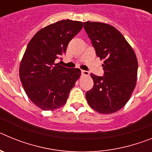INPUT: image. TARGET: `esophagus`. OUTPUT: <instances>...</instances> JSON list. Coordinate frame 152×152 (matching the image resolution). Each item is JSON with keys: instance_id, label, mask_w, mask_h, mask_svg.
Wrapping results in <instances>:
<instances>
[{"instance_id": "34e87169", "label": "esophagus", "mask_w": 152, "mask_h": 152, "mask_svg": "<svg viewBox=\"0 0 152 152\" xmlns=\"http://www.w3.org/2000/svg\"><path fill=\"white\" fill-rule=\"evenodd\" d=\"M81 75H89V72L84 70H81Z\"/></svg>"}]
</instances>
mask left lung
<instances>
[{"mask_svg":"<svg viewBox=\"0 0 152 152\" xmlns=\"http://www.w3.org/2000/svg\"><path fill=\"white\" fill-rule=\"evenodd\" d=\"M96 55L104 59L103 76L91 74L94 87L86 92L88 104L103 114L115 113L129 101L135 89L138 61L135 52L119 30L107 23H84Z\"/></svg>","mask_w":152,"mask_h":152,"instance_id":"8db88e82","label":"left lung"}]
</instances>
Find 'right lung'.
<instances>
[{
    "label": "right lung",
    "instance_id": "right-lung-1",
    "mask_svg": "<svg viewBox=\"0 0 152 152\" xmlns=\"http://www.w3.org/2000/svg\"><path fill=\"white\" fill-rule=\"evenodd\" d=\"M82 22L58 21L40 29L31 39L20 65V78L28 97L43 110L65 104L80 77L79 68L56 63L66 52L69 42L82 29Z\"/></svg>",
    "mask_w": 152,
    "mask_h": 152
}]
</instances>
